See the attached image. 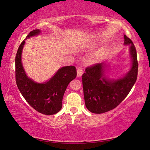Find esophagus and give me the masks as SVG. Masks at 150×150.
Listing matches in <instances>:
<instances>
[{
  "label": "esophagus",
  "mask_w": 150,
  "mask_h": 150,
  "mask_svg": "<svg viewBox=\"0 0 150 150\" xmlns=\"http://www.w3.org/2000/svg\"><path fill=\"white\" fill-rule=\"evenodd\" d=\"M77 76L78 77H81V75H83V68L81 67H78V69L77 70Z\"/></svg>",
  "instance_id": "1"
}]
</instances>
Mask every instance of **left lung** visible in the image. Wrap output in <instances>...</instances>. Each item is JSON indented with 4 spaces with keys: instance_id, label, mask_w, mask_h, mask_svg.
<instances>
[{
    "instance_id": "1",
    "label": "left lung",
    "mask_w": 150,
    "mask_h": 150,
    "mask_svg": "<svg viewBox=\"0 0 150 150\" xmlns=\"http://www.w3.org/2000/svg\"><path fill=\"white\" fill-rule=\"evenodd\" d=\"M124 44L130 46L132 69L123 78L106 79L104 76V63H95L85 69L82 76L85 106L93 113L101 114L118 106L130 93L138 76V63L136 47L132 40L124 35Z\"/></svg>"
}]
</instances>
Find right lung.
<instances>
[{"label":"right lung","mask_w":150,"mask_h":150,"mask_svg":"<svg viewBox=\"0 0 150 150\" xmlns=\"http://www.w3.org/2000/svg\"><path fill=\"white\" fill-rule=\"evenodd\" d=\"M39 30L30 32L26 38L38 34ZM25 40L20 44L15 57V77L17 87L28 103L39 112L52 115L62 108V99L67 85L77 76L75 66L63 67L45 83H37L27 77L22 67L21 54Z\"/></svg>","instance_id":"obj_1"}]
</instances>
